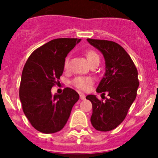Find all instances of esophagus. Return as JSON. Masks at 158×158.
<instances>
[{"label": "esophagus", "instance_id": "34e87169", "mask_svg": "<svg viewBox=\"0 0 158 158\" xmlns=\"http://www.w3.org/2000/svg\"><path fill=\"white\" fill-rule=\"evenodd\" d=\"M80 99L81 100H85V96L83 93H80Z\"/></svg>", "mask_w": 158, "mask_h": 158}]
</instances>
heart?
<instances>
[{"label":"heart","instance_id":"b5f03b06","mask_svg":"<svg viewBox=\"0 0 158 158\" xmlns=\"http://www.w3.org/2000/svg\"><path fill=\"white\" fill-rule=\"evenodd\" d=\"M85 57L87 58L88 62H89V64H91L92 62H93L94 61H96V60L100 61V57L97 54V53L96 51H93V50H88V51H85ZM69 63V58L67 57L65 60V62H64V68L65 69H68ZM92 84H93L92 78L85 77H79L75 78L74 81H73V85L77 89L82 90V91H86V90H88L90 88V86L92 85Z\"/></svg>","mask_w":158,"mask_h":158}]
</instances>
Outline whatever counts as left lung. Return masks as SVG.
<instances>
[{"label": "left lung", "instance_id": "left-lung-1", "mask_svg": "<svg viewBox=\"0 0 158 158\" xmlns=\"http://www.w3.org/2000/svg\"><path fill=\"white\" fill-rule=\"evenodd\" d=\"M92 46L98 49L105 60V73L96 92L109 98L100 100L95 95L86 99L92 102L91 123L100 131L115 129L124 120L128 110L137 96L139 85L138 70L129 54L119 44L108 40L87 39Z\"/></svg>", "mask_w": 158, "mask_h": 158}]
</instances>
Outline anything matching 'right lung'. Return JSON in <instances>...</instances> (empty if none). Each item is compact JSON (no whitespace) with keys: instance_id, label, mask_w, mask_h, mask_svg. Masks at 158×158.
<instances>
[{"instance_id":"add662e5","label":"right lung","mask_w":158,"mask_h":158,"mask_svg":"<svg viewBox=\"0 0 158 158\" xmlns=\"http://www.w3.org/2000/svg\"><path fill=\"white\" fill-rule=\"evenodd\" d=\"M81 40L69 38L51 40L36 49L25 63L19 100L32 127L42 133L61 131L79 100L78 93L70 88H65L62 94L54 96L51 89L59 82L68 53Z\"/></svg>"}]
</instances>
